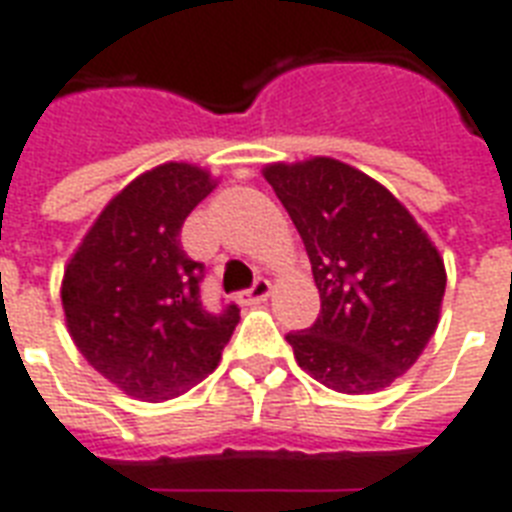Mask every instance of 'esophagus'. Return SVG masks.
<instances>
[{
    "label": "esophagus",
    "instance_id": "34e87169",
    "mask_svg": "<svg viewBox=\"0 0 512 512\" xmlns=\"http://www.w3.org/2000/svg\"><path fill=\"white\" fill-rule=\"evenodd\" d=\"M270 294H272L270 280L259 278L251 288H248V291H242L240 302H242V305H259V302H264V299L270 297Z\"/></svg>",
    "mask_w": 512,
    "mask_h": 512
}]
</instances>
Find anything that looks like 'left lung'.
<instances>
[{"instance_id": "left-lung-1", "label": "left lung", "mask_w": 512, "mask_h": 512, "mask_svg": "<svg viewBox=\"0 0 512 512\" xmlns=\"http://www.w3.org/2000/svg\"><path fill=\"white\" fill-rule=\"evenodd\" d=\"M264 178L305 242L321 315L286 334L307 375L340 394H375L432 340L445 294L437 245L386 186L329 159L278 161Z\"/></svg>"}]
</instances>
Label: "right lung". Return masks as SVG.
Segmentation results:
<instances>
[{
  "label": "right lung",
  "mask_w": 512,
  "mask_h": 512,
  "mask_svg": "<svg viewBox=\"0 0 512 512\" xmlns=\"http://www.w3.org/2000/svg\"><path fill=\"white\" fill-rule=\"evenodd\" d=\"M218 180L167 161L121 188L64 267L69 337L102 378L129 397L164 402L218 367L240 321L237 305L210 313L199 299L205 264L188 259L180 229Z\"/></svg>",
  "instance_id": "1"
}]
</instances>
